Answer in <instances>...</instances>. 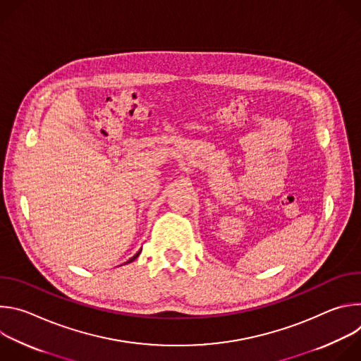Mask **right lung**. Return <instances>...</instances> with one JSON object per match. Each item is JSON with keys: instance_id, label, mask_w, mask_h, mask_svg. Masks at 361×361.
<instances>
[{"instance_id": "1", "label": "right lung", "mask_w": 361, "mask_h": 361, "mask_svg": "<svg viewBox=\"0 0 361 361\" xmlns=\"http://www.w3.org/2000/svg\"><path fill=\"white\" fill-rule=\"evenodd\" d=\"M138 255H140V251H138V252H137V254H135V255H134V257H133V259H130V260H128V262H127V263H131V262H134V260H135V259H137V257H138Z\"/></svg>"}]
</instances>
